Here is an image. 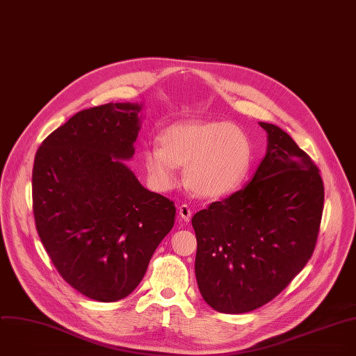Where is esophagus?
Segmentation results:
<instances>
[{
    "label": "esophagus",
    "instance_id": "34e87169",
    "mask_svg": "<svg viewBox=\"0 0 356 356\" xmlns=\"http://www.w3.org/2000/svg\"><path fill=\"white\" fill-rule=\"evenodd\" d=\"M191 215H193V211L188 208V205L183 204V205L179 207V216H180L183 220L188 222V220L191 219Z\"/></svg>",
    "mask_w": 356,
    "mask_h": 356
}]
</instances>
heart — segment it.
Segmentation results:
<instances>
[{
    "instance_id": "1",
    "label": "heart",
    "mask_w": 356,
    "mask_h": 356,
    "mask_svg": "<svg viewBox=\"0 0 356 356\" xmlns=\"http://www.w3.org/2000/svg\"><path fill=\"white\" fill-rule=\"evenodd\" d=\"M161 144L143 154L148 179L161 191L170 190L177 166H186L187 186L198 197L229 195L245 180L252 161L248 137L229 123H177L162 133Z\"/></svg>"
}]
</instances>
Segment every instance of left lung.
Returning a JSON list of instances; mask_svg holds the SVG:
<instances>
[{
	"label": "left lung",
	"instance_id": "left-lung-1",
	"mask_svg": "<svg viewBox=\"0 0 356 356\" xmlns=\"http://www.w3.org/2000/svg\"><path fill=\"white\" fill-rule=\"evenodd\" d=\"M246 187L198 211L195 278L216 312L248 313L273 300L310 260L318 236L324 186L310 156L280 127Z\"/></svg>",
	"mask_w": 356,
	"mask_h": 356
}]
</instances>
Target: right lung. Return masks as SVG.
I'll return each mask as SVG.
<instances>
[{
  "instance_id": "obj_1",
  "label": "right lung",
  "mask_w": 356,
  "mask_h": 356,
  "mask_svg": "<svg viewBox=\"0 0 356 356\" xmlns=\"http://www.w3.org/2000/svg\"><path fill=\"white\" fill-rule=\"evenodd\" d=\"M143 104L82 110L39 147L32 173L39 238L60 275L99 302L129 296L175 225L169 198L147 190L133 158Z\"/></svg>"
}]
</instances>
